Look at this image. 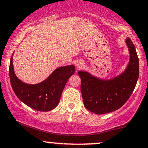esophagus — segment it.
Instances as JSON below:
<instances>
[{"label":"esophagus","instance_id":"34e87169","mask_svg":"<svg viewBox=\"0 0 148 148\" xmlns=\"http://www.w3.org/2000/svg\"><path fill=\"white\" fill-rule=\"evenodd\" d=\"M83 63L82 62H78V64H77V66H78V68H82V66H83Z\"/></svg>","mask_w":148,"mask_h":148}]
</instances>
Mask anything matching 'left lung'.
Segmentation results:
<instances>
[{
  "label": "left lung",
  "mask_w": 148,
  "mask_h": 148,
  "mask_svg": "<svg viewBox=\"0 0 148 148\" xmlns=\"http://www.w3.org/2000/svg\"><path fill=\"white\" fill-rule=\"evenodd\" d=\"M125 43L129 51L128 65L122 73L111 79H101L86 71H80L81 92L84 105L96 114H104L120 109L129 99L139 75V58L130 38Z\"/></svg>",
  "instance_id": "8db88e82"
}]
</instances>
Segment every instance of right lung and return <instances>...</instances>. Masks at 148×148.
<instances>
[{"mask_svg":"<svg viewBox=\"0 0 148 148\" xmlns=\"http://www.w3.org/2000/svg\"><path fill=\"white\" fill-rule=\"evenodd\" d=\"M13 56L9 64V78L15 95L24 104L40 112H49L56 107L67 81L75 73L73 64L60 66L47 79L36 84L23 82L15 73Z\"/></svg>","mask_w":148,"mask_h":148,"instance_id":"obj_1","label":"right lung"}]
</instances>
